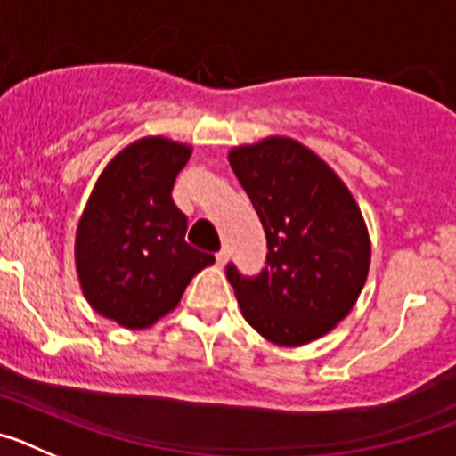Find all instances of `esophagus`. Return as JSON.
<instances>
[{
    "label": "esophagus",
    "mask_w": 456,
    "mask_h": 456,
    "mask_svg": "<svg viewBox=\"0 0 456 456\" xmlns=\"http://www.w3.org/2000/svg\"><path fill=\"white\" fill-rule=\"evenodd\" d=\"M228 257H231L228 248L219 251V253H216V265H219V267H225V263H228Z\"/></svg>",
    "instance_id": "1"
}]
</instances>
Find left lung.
Returning <instances> with one entry per match:
<instances>
[{"label": "left lung", "instance_id": "8db88e82", "mask_svg": "<svg viewBox=\"0 0 456 456\" xmlns=\"http://www.w3.org/2000/svg\"><path fill=\"white\" fill-rule=\"evenodd\" d=\"M267 235V267L241 278V315L281 347L326 336L352 313L368 281L372 244L363 212L336 171L301 141L265 136L228 151Z\"/></svg>", "mask_w": 456, "mask_h": 456}]
</instances>
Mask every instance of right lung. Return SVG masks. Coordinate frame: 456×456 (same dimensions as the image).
<instances>
[{"label":"right lung","mask_w":456,"mask_h":456,"mask_svg":"<svg viewBox=\"0 0 456 456\" xmlns=\"http://www.w3.org/2000/svg\"><path fill=\"white\" fill-rule=\"evenodd\" d=\"M191 146L141 136L100 173L75 235V267L88 305L141 331L178 308L184 289L215 256L184 241L187 219L171 189Z\"/></svg>","instance_id":"right-lung-1"}]
</instances>
